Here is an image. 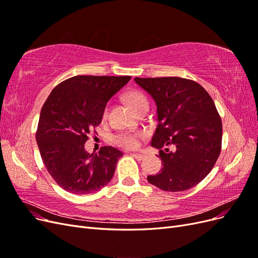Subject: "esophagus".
<instances>
[{"label": "esophagus", "instance_id": "obj_1", "mask_svg": "<svg viewBox=\"0 0 258 258\" xmlns=\"http://www.w3.org/2000/svg\"><path fill=\"white\" fill-rule=\"evenodd\" d=\"M132 156H134V157L137 159V160H143L144 158H145V156L144 155H142V154H138V153H134V154H131Z\"/></svg>", "mask_w": 258, "mask_h": 258}]
</instances>
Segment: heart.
<instances>
[{"label": "heart", "mask_w": 258, "mask_h": 258, "mask_svg": "<svg viewBox=\"0 0 258 258\" xmlns=\"http://www.w3.org/2000/svg\"><path fill=\"white\" fill-rule=\"evenodd\" d=\"M126 102L127 104L137 112L140 108L143 106H148V102L146 97L143 95L142 92H140L138 90H132L129 91L126 95ZM142 136V134H129V132H123V134H120L116 137L115 142L117 145H119L123 148H128V150H131V148H136L139 145L138 139Z\"/></svg>", "instance_id": "heart-1"}]
</instances>
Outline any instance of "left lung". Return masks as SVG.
<instances>
[{"mask_svg": "<svg viewBox=\"0 0 258 258\" xmlns=\"http://www.w3.org/2000/svg\"><path fill=\"white\" fill-rule=\"evenodd\" d=\"M135 81L157 106L151 144L159 150L162 168L147 181L165 191L191 188L211 172L221 153L222 119L212 98L198 83L181 77ZM171 145L174 151H168Z\"/></svg>", "mask_w": 258, "mask_h": 258, "instance_id": "left-lung-1", "label": "left lung"}]
</instances>
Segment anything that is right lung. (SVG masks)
<instances>
[{
  "label": "right lung",
  "mask_w": 258,
  "mask_h": 258,
  "mask_svg": "<svg viewBox=\"0 0 258 258\" xmlns=\"http://www.w3.org/2000/svg\"><path fill=\"white\" fill-rule=\"evenodd\" d=\"M130 76L79 75L60 83L44 103L36 142L48 173L61 188L86 195L111 181L122 153L112 146L89 154L85 143L102 120L107 101Z\"/></svg>",
  "instance_id": "right-lung-1"
}]
</instances>
